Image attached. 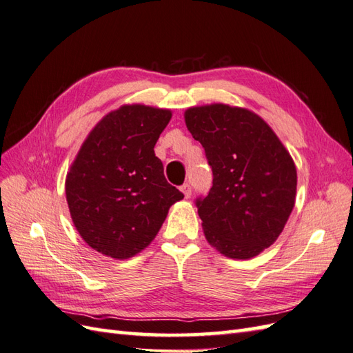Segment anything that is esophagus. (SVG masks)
Wrapping results in <instances>:
<instances>
[{
    "instance_id": "34e87169",
    "label": "esophagus",
    "mask_w": 353,
    "mask_h": 353,
    "mask_svg": "<svg viewBox=\"0 0 353 353\" xmlns=\"http://www.w3.org/2000/svg\"><path fill=\"white\" fill-rule=\"evenodd\" d=\"M181 191H183L185 199H188L191 196V185L190 184H184L183 187H181Z\"/></svg>"
}]
</instances>
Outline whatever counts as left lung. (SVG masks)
Wrapping results in <instances>:
<instances>
[{
	"label": "left lung",
	"instance_id": "left-lung-1",
	"mask_svg": "<svg viewBox=\"0 0 353 353\" xmlns=\"http://www.w3.org/2000/svg\"><path fill=\"white\" fill-rule=\"evenodd\" d=\"M185 125L205 148L213 185L197 200L208 243L231 259H250L279 239L294 208L297 172L280 138L249 109L190 108Z\"/></svg>",
	"mask_w": 353,
	"mask_h": 353
}]
</instances>
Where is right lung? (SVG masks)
Instances as JSON below:
<instances>
[{
	"instance_id": "add662e5",
	"label": "right lung",
	"mask_w": 353,
	"mask_h": 353,
	"mask_svg": "<svg viewBox=\"0 0 353 353\" xmlns=\"http://www.w3.org/2000/svg\"><path fill=\"white\" fill-rule=\"evenodd\" d=\"M172 112L123 104L85 138L66 175L74 228L91 249L128 259L150 244L184 194L170 185L154 145Z\"/></svg>"
}]
</instances>
